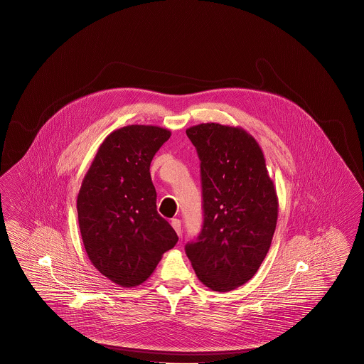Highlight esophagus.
<instances>
[{
	"label": "esophagus",
	"mask_w": 364,
	"mask_h": 364,
	"mask_svg": "<svg viewBox=\"0 0 364 364\" xmlns=\"http://www.w3.org/2000/svg\"><path fill=\"white\" fill-rule=\"evenodd\" d=\"M171 224H172V227L176 231L177 235L180 236L181 235V221L178 220V219H172Z\"/></svg>",
	"instance_id": "esophagus-1"
}]
</instances>
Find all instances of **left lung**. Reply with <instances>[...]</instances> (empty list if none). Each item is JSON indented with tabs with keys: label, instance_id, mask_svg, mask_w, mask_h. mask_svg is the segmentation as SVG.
Wrapping results in <instances>:
<instances>
[{
	"label": "left lung",
	"instance_id": "obj_1",
	"mask_svg": "<svg viewBox=\"0 0 364 364\" xmlns=\"http://www.w3.org/2000/svg\"><path fill=\"white\" fill-rule=\"evenodd\" d=\"M201 161L204 223L186 252L212 291L245 284L263 263L275 233L279 200L264 154L242 127L219 122L188 128Z\"/></svg>",
	"mask_w": 364,
	"mask_h": 364
}]
</instances>
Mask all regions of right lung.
Listing matches in <instances>:
<instances>
[{
	"label": "right lung",
	"mask_w": 364,
	"mask_h": 364,
	"mask_svg": "<svg viewBox=\"0 0 364 364\" xmlns=\"http://www.w3.org/2000/svg\"><path fill=\"white\" fill-rule=\"evenodd\" d=\"M169 137L166 128L137 124L109 133L78 192V227L89 260L124 288L144 283L178 240L157 213L149 172Z\"/></svg>",
	"instance_id": "add662e5"
}]
</instances>
